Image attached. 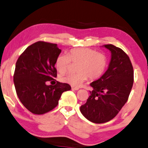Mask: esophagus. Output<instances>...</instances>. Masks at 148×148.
Listing matches in <instances>:
<instances>
[{
	"label": "esophagus",
	"mask_w": 148,
	"mask_h": 148,
	"mask_svg": "<svg viewBox=\"0 0 148 148\" xmlns=\"http://www.w3.org/2000/svg\"><path fill=\"white\" fill-rule=\"evenodd\" d=\"M79 88H77V87H74V86H72V90H79Z\"/></svg>",
	"instance_id": "obj_1"
}]
</instances>
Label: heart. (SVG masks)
I'll use <instances>...</instances> for the list:
<instances>
[{"mask_svg":"<svg viewBox=\"0 0 148 148\" xmlns=\"http://www.w3.org/2000/svg\"><path fill=\"white\" fill-rule=\"evenodd\" d=\"M71 62L77 63L75 74H66L60 77L63 82L73 86L79 87L87 78L95 80L105 72L108 60L104 54L88 48L71 49L68 55L60 54L56 60V67L58 72L64 73L68 69Z\"/></svg>","mask_w":148,"mask_h":148,"instance_id":"b5f03b06","label":"heart"}]
</instances>
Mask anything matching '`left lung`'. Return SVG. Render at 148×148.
Masks as SVG:
<instances>
[{"label": "left lung", "mask_w": 148, "mask_h": 148, "mask_svg": "<svg viewBox=\"0 0 148 148\" xmlns=\"http://www.w3.org/2000/svg\"><path fill=\"white\" fill-rule=\"evenodd\" d=\"M102 47L108 49L111 58L107 71L99 79L90 84L93 88L80 112L95 123L110 121L128 99L134 82V71L130 58L122 49L112 45Z\"/></svg>", "instance_id": "obj_1"}]
</instances>
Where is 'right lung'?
<instances>
[{
    "mask_svg": "<svg viewBox=\"0 0 148 148\" xmlns=\"http://www.w3.org/2000/svg\"><path fill=\"white\" fill-rule=\"evenodd\" d=\"M60 53L56 44L39 41L27 47L16 62L14 75L16 93L24 106L34 114L53 110L62 94L71 89L68 84L59 82L55 86L46 84L57 77L55 62Z\"/></svg>",
    "mask_w": 148,
    "mask_h": 148,
    "instance_id": "add662e5",
    "label": "right lung"
}]
</instances>
